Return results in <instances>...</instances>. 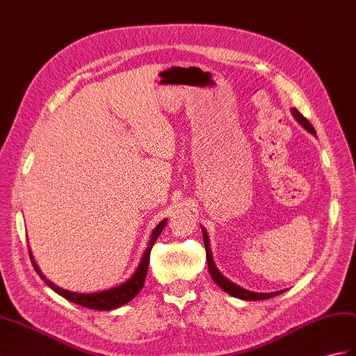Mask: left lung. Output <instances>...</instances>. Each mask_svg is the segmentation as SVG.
<instances>
[{"label":"left lung","mask_w":356,"mask_h":356,"mask_svg":"<svg viewBox=\"0 0 356 356\" xmlns=\"http://www.w3.org/2000/svg\"><path fill=\"white\" fill-rule=\"evenodd\" d=\"M293 117L299 121L300 126L303 129H307L309 134L316 135V129L312 127V124L303 117V115L297 111V109H293ZM202 232H203V241H204V249H206V261H208V268H209V275L212 276L213 282H216L221 290H225L227 294L234 296V297H238V299H243V300H266V299H270V297H275L280 293L284 291H275V293H253V291H247L244 290V288L238 286L236 284L230 282L229 279H226L225 276L221 275V273L218 271V268L216 267V262H213V258H212V252H211V244H209V236L208 234H206V230L202 227Z\"/></svg>","instance_id":"left-lung-1"}]
</instances>
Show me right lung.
Here are the masks:
<instances>
[{
  "mask_svg": "<svg viewBox=\"0 0 356 356\" xmlns=\"http://www.w3.org/2000/svg\"><path fill=\"white\" fill-rule=\"evenodd\" d=\"M167 225V220H162L158 226L154 227V230L152 232L150 236V241L147 244V249L143 254V258H140L139 266L136 267L135 273L131 275L130 279H127L126 282H122L118 286H113L109 288V290H104L100 293H89V294H83V293H74V291H68V290H63V288L54 285L53 282H49L48 279H45L44 275H40V270L38 268L35 259H33V254L30 250V258L33 261V267L39 273L40 277L45 280V284L54 290L57 294H60L62 297H65L66 300H70L72 303H77L80 307H85L89 309H98V311H111L115 308H120L122 305L129 303L134 297L143 290L144 286V280L147 276V270H148V264H150V252H152V247L154 244L156 239L161 235L162 229Z\"/></svg>",
  "mask_w": 356,
  "mask_h": 356,
  "instance_id": "1",
  "label": "right lung"
}]
</instances>
